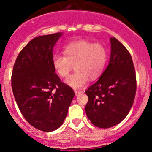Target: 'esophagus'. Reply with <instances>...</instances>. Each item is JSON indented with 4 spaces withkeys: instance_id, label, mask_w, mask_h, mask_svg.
<instances>
[{
    "instance_id": "esophagus-1",
    "label": "esophagus",
    "mask_w": 152,
    "mask_h": 152,
    "mask_svg": "<svg viewBox=\"0 0 152 152\" xmlns=\"http://www.w3.org/2000/svg\"><path fill=\"white\" fill-rule=\"evenodd\" d=\"M75 93L76 96H77V95H79L80 94H81V93H83V92L77 91V90H75Z\"/></svg>"
}]
</instances>
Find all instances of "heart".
Listing matches in <instances>:
<instances>
[{
	"mask_svg": "<svg viewBox=\"0 0 152 152\" xmlns=\"http://www.w3.org/2000/svg\"><path fill=\"white\" fill-rule=\"evenodd\" d=\"M63 51L64 56H54L52 66L58 75L64 78L69 75L74 64L75 72L65 80L71 88H83L89 77L95 79L103 72L107 61V52L102 44L80 39L68 43Z\"/></svg>",
	"mask_w": 152,
	"mask_h": 152,
	"instance_id": "obj_1",
	"label": "heart"
}]
</instances>
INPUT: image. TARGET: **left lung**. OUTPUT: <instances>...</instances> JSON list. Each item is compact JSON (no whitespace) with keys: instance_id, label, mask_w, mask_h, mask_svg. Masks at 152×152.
Returning a JSON list of instances; mask_svg holds the SVG:
<instances>
[{"instance_id":"1","label":"left lung","mask_w":152,"mask_h":152,"mask_svg":"<svg viewBox=\"0 0 152 152\" xmlns=\"http://www.w3.org/2000/svg\"><path fill=\"white\" fill-rule=\"evenodd\" d=\"M108 65L98 80L85 91V112L95 126L113 127L130 111L136 90V72L129 51L115 37L110 39Z\"/></svg>"}]
</instances>
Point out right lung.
<instances>
[{"mask_svg":"<svg viewBox=\"0 0 152 152\" xmlns=\"http://www.w3.org/2000/svg\"><path fill=\"white\" fill-rule=\"evenodd\" d=\"M62 34L32 39L17 57L12 73V90L21 114L32 126L46 132L62 126L75 96L52 66V51Z\"/></svg>","mask_w":152,"mask_h":152,"instance_id":"obj_1","label":"right lung"}]
</instances>
